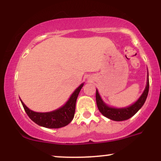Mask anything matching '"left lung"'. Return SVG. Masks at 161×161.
<instances>
[{
    "label": "left lung",
    "instance_id": "left-lung-1",
    "mask_svg": "<svg viewBox=\"0 0 161 161\" xmlns=\"http://www.w3.org/2000/svg\"><path fill=\"white\" fill-rule=\"evenodd\" d=\"M149 91V80H148V72H147V85L143 92L142 95L137 100L136 103L132 104L131 106L123 108H111L107 105L101 99L97 90H96V103H97V108L99 111L104 116L108 117V119H112L114 121H123L126 120L134 116L141 108L145 104L146 98L148 95Z\"/></svg>",
    "mask_w": 161,
    "mask_h": 161
}]
</instances>
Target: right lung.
<instances>
[{"instance_id":"right-lung-1","label":"right lung","mask_w":161,"mask_h":161,"mask_svg":"<svg viewBox=\"0 0 161 161\" xmlns=\"http://www.w3.org/2000/svg\"><path fill=\"white\" fill-rule=\"evenodd\" d=\"M83 86L84 83H82L75 90L64 106L51 112H35L28 108L21 100L20 101L27 115L34 123L45 128L59 129L66 126L73 120L75 110V102Z\"/></svg>"}]
</instances>
